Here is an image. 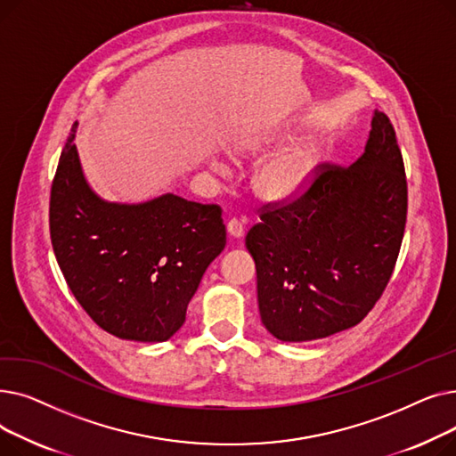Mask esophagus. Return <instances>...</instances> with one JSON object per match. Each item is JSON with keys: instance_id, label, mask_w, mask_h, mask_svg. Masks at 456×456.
Instances as JSON below:
<instances>
[{"instance_id": "1", "label": "esophagus", "mask_w": 456, "mask_h": 456, "mask_svg": "<svg viewBox=\"0 0 456 456\" xmlns=\"http://www.w3.org/2000/svg\"><path fill=\"white\" fill-rule=\"evenodd\" d=\"M227 232L232 236V238H242L244 236V225H242V222H238V220H229L227 222Z\"/></svg>"}]
</instances>
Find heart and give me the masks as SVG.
I'll use <instances>...</instances> for the list:
<instances>
[{
	"instance_id": "heart-1",
	"label": "heart",
	"mask_w": 456,
	"mask_h": 456,
	"mask_svg": "<svg viewBox=\"0 0 456 456\" xmlns=\"http://www.w3.org/2000/svg\"><path fill=\"white\" fill-rule=\"evenodd\" d=\"M253 151L260 153L266 151V148L256 146ZM320 162L322 153L314 142L306 140L292 143L258 167L253 177L255 194L272 203L292 201L313 183ZM210 164L216 172L225 170L220 160H212Z\"/></svg>"
}]
</instances>
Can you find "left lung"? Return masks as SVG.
I'll use <instances>...</instances> for the list:
<instances>
[{
  "label": "left lung",
  "instance_id": "8db88e82",
  "mask_svg": "<svg viewBox=\"0 0 456 456\" xmlns=\"http://www.w3.org/2000/svg\"><path fill=\"white\" fill-rule=\"evenodd\" d=\"M246 236L260 320L281 342L327 338L361 323L385 292L406 224V177L395 131L373 112L362 157L320 164L290 203L262 207Z\"/></svg>",
  "mask_w": 456,
  "mask_h": 456
}]
</instances>
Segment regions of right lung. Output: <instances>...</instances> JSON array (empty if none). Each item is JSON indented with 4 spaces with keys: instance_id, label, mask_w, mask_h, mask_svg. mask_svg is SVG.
I'll return each mask as SVG.
<instances>
[{
    "instance_id": "add662e5",
    "label": "right lung",
    "mask_w": 456,
    "mask_h": 456,
    "mask_svg": "<svg viewBox=\"0 0 456 456\" xmlns=\"http://www.w3.org/2000/svg\"><path fill=\"white\" fill-rule=\"evenodd\" d=\"M76 126L50 198L61 272L103 330L122 340L166 342L183 327L205 270L225 248L222 208L175 194L143 203L102 200L85 179Z\"/></svg>"
}]
</instances>
